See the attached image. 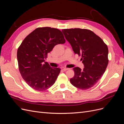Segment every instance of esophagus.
Instances as JSON below:
<instances>
[{"label":"esophagus","mask_w":124,"mask_h":124,"mask_svg":"<svg viewBox=\"0 0 124 124\" xmlns=\"http://www.w3.org/2000/svg\"><path fill=\"white\" fill-rule=\"evenodd\" d=\"M62 70H63V71H67V70H69V68H63L62 69Z\"/></svg>","instance_id":"esophagus-1"}]
</instances>
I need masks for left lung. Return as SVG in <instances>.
Listing matches in <instances>:
<instances>
[{"mask_svg":"<svg viewBox=\"0 0 124 124\" xmlns=\"http://www.w3.org/2000/svg\"><path fill=\"white\" fill-rule=\"evenodd\" d=\"M75 54L82 55L84 68L74 67V76L70 81L75 87L87 89L96 84L108 64V48L103 41L90 30L81 28L62 30Z\"/></svg>","mask_w":124,"mask_h":124,"instance_id":"obj_1","label":"left lung"}]
</instances>
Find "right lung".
I'll return each mask as SVG.
<instances>
[{
    "mask_svg": "<svg viewBox=\"0 0 124 124\" xmlns=\"http://www.w3.org/2000/svg\"><path fill=\"white\" fill-rule=\"evenodd\" d=\"M65 42L60 30L48 27L36 28L23 41L17 52L18 68L31 88L43 91L55 83L61 69L51 67L45 59L56 45Z\"/></svg>",
    "mask_w": 124,
    "mask_h": 124,
    "instance_id": "1",
    "label": "right lung"
}]
</instances>
